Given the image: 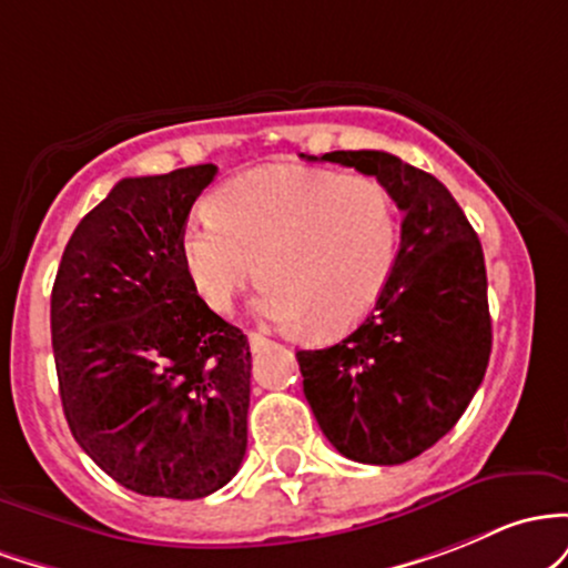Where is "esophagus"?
I'll return each mask as SVG.
<instances>
[{
	"instance_id": "34e87169",
	"label": "esophagus",
	"mask_w": 568,
	"mask_h": 568,
	"mask_svg": "<svg viewBox=\"0 0 568 568\" xmlns=\"http://www.w3.org/2000/svg\"><path fill=\"white\" fill-rule=\"evenodd\" d=\"M267 337L265 335H260V333H250V348H252V354H257V352H263V348L267 346Z\"/></svg>"
}]
</instances>
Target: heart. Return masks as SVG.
Returning a JSON list of instances; mask_svg holds the SVG:
<instances>
[{
  "instance_id": "1",
  "label": "heart",
  "mask_w": 568,
  "mask_h": 568,
  "mask_svg": "<svg viewBox=\"0 0 568 568\" xmlns=\"http://www.w3.org/2000/svg\"><path fill=\"white\" fill-rule=\"evenodd\" d=\"M399 222L388 190L356 171L265 165L220 184L209 212L180 235L184 276L212 311L252 282L257 311L284 327L335 335L384 295L397 263Z\"/></svg>"
}]
</instances>
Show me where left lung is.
<instances>
[{"label":"left lung","mask_w":568,"mask_h":568,"mask_svg":"<svg viewBox=\"0 0 568 568\" xmlns=\"http://www.w3.org/2000/svg\"><path fill=\"white\" fill-rule=\"evenodd\" d=\"M308 161L375 176L403 220L397 263L365 322L316 352H297L303 392L324 437L359 464H405L454 429L490 356L486 260L443 182L381 150Z\"/></svg>","instance_id":"obj_1"}]
</instances>
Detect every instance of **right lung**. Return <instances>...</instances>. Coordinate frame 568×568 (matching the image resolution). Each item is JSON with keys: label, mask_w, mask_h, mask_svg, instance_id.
I'll return each mask as SVG.
<instances>
[{"label": "right lung", "mask_w": 568, "mask_h": 568, "mask_svg": "<svg viewBox=\"0 0 568 568\" xmlns=\"http://www.w3.org/2000/svg\"><path fill=\"white\" fill-rule=\"evenodd\" d=\"M216 165L129 176L74 227L50 295L59 394L80 448L142 496L203 499L246 454V335L195 297L180 235Z\"/></svg>", "instance_id": "right-lung-1"}]
</instances>
